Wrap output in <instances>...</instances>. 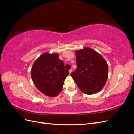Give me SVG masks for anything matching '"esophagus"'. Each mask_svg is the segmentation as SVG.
<instances>
[{"label": "esophagus", "mask_w": 134, "mask_h": 134, "mask_svg": "<svg viewBox=\"0 0 134 134\" xmlns=\"http://www.w3.org/2000/svg\"><path fill=\"white\" fill-rule=\"evenodd\" d=\"M69 73H70V74H71V72H72V69H70V70H69Z\"/></svg>", "instance_id": "1"}]
</instances>
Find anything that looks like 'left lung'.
Here are the masks:
<instances>
[{
	"label": "left lung",
	"instance_id": "left-lung-1",
	"mask_svg": "<svg viewBox=\"0 0 134 134\" xmlns=\"http://www.w3.org/2000/svg\"><path fill=\"white\" fill-rule=\"evenodd\" d=\"M77 67L71 76L80 90L87 94L99 92L104 86L108 68L103 58L90 48L75 51Z\"/></svg>",
	"mask_w": 134,
	"mask_h": 134
}]
</instances>
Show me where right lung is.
Masks as SVG:
<instances>
[{
    "label": "right lung",
    "mask_w": 134,
    "mask_h": 134,
    "mask_svg": "<svg viewBox=\"0 0 134 134\" xmlns=\"http://www.w3.org/2000/svg\"><path fill=\"white\" fill-rule=\"evenodd\" d=\"M69 74L57 54H42L35 61L31 70L32 79L36 88L50 97L59 94Z\"/></svg>",
    "instance_id": "obj_1"
}]
</instances>
